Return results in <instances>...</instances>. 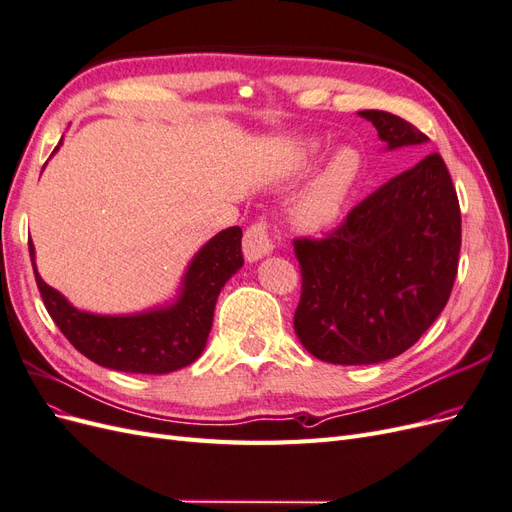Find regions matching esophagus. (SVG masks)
<instances>
[{
  "label": "esophagus",
  "mask_w": 512,
  "mask_h": 512,
  "mask_svg": "<svg viewBox=\"0 0 512 512\" xmlns=\"http://www.w3.org/2000/svg\"><path fill=\"white\" fill-rule=\"evenodd\" d=\"M275 232L267 220H258L243 235V254L247 260H258L273 250Z\"/></svg>",
  "instance_id": "1"
}]
</instances>
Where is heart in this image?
<instances>
[{
	"mask_svg": "<svg viewBox=\"0 0 512 512\" xmlns=\"http://www.w3.org/2000/svg\"><path fill=\"white\" fill-rule=\"evenodd\" d=\"M361 160L352 149H339L329 158L297 205V220L305 228H324L342 213L359 177Z\"/></svg>",
	"mask_w": 512,
	"mask_h": 512,
	"instance_id": "b5f03b06",
	"label": "heart"
}]
</instances>
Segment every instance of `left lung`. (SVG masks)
<instances>
[{
    "label": "left lung",
    "instance_id": "left-lung-1",
    "mask_svg": "<svg viewBox=\"0 0 512 512\" xmlns=\"http://www.w3.org/2000/svg\"><path fill=\"white\" fill-rule=\"evenodd\" d=\"M386 149L427 143L410 121L361 111ZM301 269L294 331L316 359L371 365L414 346L457 277L461 211L440 153L386 181L327 235L292 241Z\"/></svg>",
    "mask_w": 512,
    "mask_h": 512
}]
</instances>
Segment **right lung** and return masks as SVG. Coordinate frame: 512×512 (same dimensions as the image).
Segmentation results:
<instances>
[{"label": "right lung", "mask_w": 512, "mask_h": 512, "mask_svg": "<svg viewBox=\"0 0 512 512\" xmlns=\"http://www.w3.org/2000/svg\"><path fill=\"white\" fill-rule=\"evenodd\" d=\"M241 237L239 226L215 235L190 262L179 301L138 316L79 312L38 275L32 241L29 256L46 312L76 350L108 369L160 376L194 363L205 350L218 294L243 265Z\"/></svg>", "instance_id": "1"}]
</instances>
